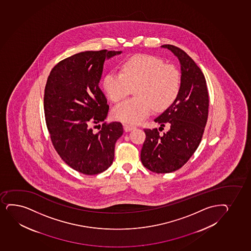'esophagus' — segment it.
Here are the masks:
<instances>
[{
    "mask_svg": "<svg viewBox=\"0 0 251 251\" xmlns=\"http://www.w3.org/2000/svg\"><path fill=\"white\" fill-rule=\"evenodd\" d=\"M135 128H136V126H132V125H124V129L126 131H130V130H132L133 129H135Z\"/></svg>",
    "mask_w": 251,
    "mask_h": 251,
    "instance_id": "1",
    "label": "esophagus"
}]
</instances>
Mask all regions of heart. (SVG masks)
I'll list each match as a JSON object with an SVG mask.
<instances>
[{"instance_id":"heart-1","label":"heart","mask_w":251,"mask_h":251,"mask_svg":"<svg viewBox=\"0 0 251 251\" xmlns=\"http://www.w3.org/2000/svg\"><path fill=\"white\" fill-rule=\"evenodd\" d=\"M181 85L180 69L152 55L133 57L125 63L123 73H109L103 82L114 103L123 100L136 88V98L121 103L112 112L114 118L130 124H138L152 110L167 109L177 97Z\"/></svg>"}]
</instances>
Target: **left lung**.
<instances>
[{
    "instance_id": "8db88e82",
    "label": "left lung",
    "mask_w": 251,
    "mask_h": 251,
    "mask_svg": "<svg viewBox=\"0 0 251 251\" xmlns=\"http://www.w3.org/2000/svg\"><path fill=\"white\" fill-rule=\"evenodd\" d=\"M161 47L178 58L182 85L175 101L154 120L161 126L168 124L171 129L163 134L157 128L144 129L141 161L153 173H169L187 163L199 147L207 124L209 99L204 75L191 57L177 47Z\"/></svg>"
}]
</instances>
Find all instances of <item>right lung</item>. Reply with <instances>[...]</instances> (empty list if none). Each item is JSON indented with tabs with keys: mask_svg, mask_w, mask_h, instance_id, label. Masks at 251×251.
Wrapping results in <instances>:
<instances>
[{
	"mask_svg": "<svg viewBox=\"0 0 251 251\" xmlns=\"http://www.w3.org/2000/svg\"><path fill=\"white\" fill-rule=\"evenodd\" d=\"M121 52L103 49L76 53L58 62L47 80L44 115L52 146L67 165L85 175L111 166L115 142L123 134L121 122H104L109 105L99 86L104 61ZM101 122L95 133V125Z\"/></svg>",
	"mask_w": 251,
	"mask_h": 251,
	"instance_id": "add662e5",
	"label": "right lung"
}]
</instances>
